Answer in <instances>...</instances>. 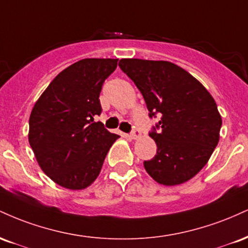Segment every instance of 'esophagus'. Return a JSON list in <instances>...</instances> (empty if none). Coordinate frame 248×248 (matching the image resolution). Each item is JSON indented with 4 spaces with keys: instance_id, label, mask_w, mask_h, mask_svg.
I'll return each mask as SVG.
<instances>
[{
    "instance_id": "esophagus-1",
    "label": "esophagus",
    "mask_w": 248,
    "mask_h": 248,
    "mask_svg": "<svg viewBox=\"0 0 248 248\" xmlns=\"http://www.w3.org/2000/svg\"><path fill=\"white\" fill-rule=\"evenodd\" d=\"M140 136H141L140 129H139V128H136V127H133L132 132H130V138L138 139V138H140Z\"/></svg>"
}]
</instances>
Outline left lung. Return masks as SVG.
<instances>
[{"label":"left lung","mask_w":248,"mask_h":248,"mask_svg":"<svg viewBox=\"0 0 248 248\" xmlns=\"http://www.w3.org/2000/svg\"><path fill=\"white\" fill-rule=\"evenodd\" d=\"M119 66L140 90L149 118L160 116L149 135L157 154L144 169L163 186L192 178L219 141L221 118L206 88L189 72L164 61L121 59Z\"/></svg>","instance_id":"1"}]
</instances>
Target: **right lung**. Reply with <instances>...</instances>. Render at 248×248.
I'll return each mask as SVG.
<instances>
[{
  "label": "right lung",
  "mask_w": 248,
  "mask_h": 248,
  "mask_svg": "<svg viewBox=\"0 0 248 248\" xmlns=\"http://www.w3.org/2000/svg\"><path fill=\"white\" fill-rule=\"evenodd\" d=\"M118 59L87 58L62 71L37 100L29 142L42 170L59 186L81 190L94 182L108 150L120 136L100 121L102 85Z\"/></svg>",
  "instance_id": "1"
}]
</instances>
